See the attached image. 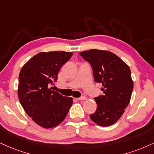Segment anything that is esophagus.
<instances>
[{
  "instance_id": "obj_1",
  "label": "esophagus",
  "mask_w": 154,
  "mask_h": 154,
  "mask_svg": "<svg viewBox=\"0 0 154 154\" xmlns=\"http://www.w3.org/2000/svg\"><path fill=\"white\" fill-rule=\"evenodd\" d=\"M77 99L78 100H85L87 99V97H85V96H82V97L77 98Z\"/></svg>"
}]
</instances>
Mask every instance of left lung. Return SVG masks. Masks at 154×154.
<instances>
[{"instance_id":"1","label":"left lung","mask_w":154,"mask_h":154,"mask_svg":"<svg viewBox=\"0 0 154 154\" xmlns=\"http://www.w3.org/2000/svg\"><path fill=\"white\" fill-rule=\"evenodd\" d=\"M79 54L91 65L95 82L103 85V95L95 97L97 109L90 117L97 125L110 126L121 117L130 103L133 89L130 68L108 51L90 49Z\"/></svg>"}]
</instances>
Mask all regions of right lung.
Returning a JSON list of instances; mask_svg holds the SVG:
<instances>
[{
	"label": "right lung",
	"instance_id": "right-lung-1",
	"mask_svg": "<svg viewBox=\"0 0 154 154\" xmlns=\"http://www.w3.org/2000/svg\"><path fill=\"white\" fill-rule=\"evenodd\" d=\"M72 54L65 51L40 52L29 59L20 72V103L29 117L44 128L62 123L72 105V97L49 88L57 81L59 69Z\"/></svg>",
	"mask_w": 154,
	"mask_h": 154
}]
</instances>
